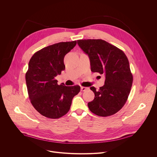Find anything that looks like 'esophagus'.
Listing matches in <instances>:
<instances>
[{
    "label": "esophagus",
    "mask_w": 157,
    "mask_h": 157,
    "mask_svg": "<svg viewBox=\"0 0 157 157\" xmlns=\"http://www.w3.org/2000/svg\"><path fill=\"white\" fill-rule=\"evenodd\" d=\"M89 89L88 87L81 86V91H86L87 89Z\"/></svg>",
    "instance_id": "esophagus-1"
}]
</instances>
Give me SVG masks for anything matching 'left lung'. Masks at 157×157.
<instances>
[{
    "instance_id": "8db88e82",
    "label": "left lung",
    "mask_w": 157,
    "mask_h": 157,
    "mask_svg": "<svg viewBox=\"0 0 157 157\" xmlns=\"http://www.w3.org/2000/svg\"><path fill=\"white\" fill-rule=\"evenodd\" d=\"M88 55L93 73L104 74V85L99 90L90 89L95 95L88 107L93 113L107 117L116 114L125 104L133 82L129 62L123 51L101 39L77 40Z\"/></svg>"
}]
</instances>
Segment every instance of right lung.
Returning <instances> with one entry per match:
<instances>
[{
    "label": "right lung",
    "mask_w": 157,
    "mask_h": 157,
    "mask_svg": "<svg viewBox=\"0 0 157 157\" xmlns=\"http://www.w3.org/2000/svg\"><path fill=\"white\" fill-rule=\"evenodd\" d=\"M76 41L59 42L36 52L30 59L25 75L30 102L42 116L58 119L70 110L79 86L58 84L55 77L65 69L64 56L76 44Z\"/></svg>",
    "instance_id": "1"
}]
</instances>
